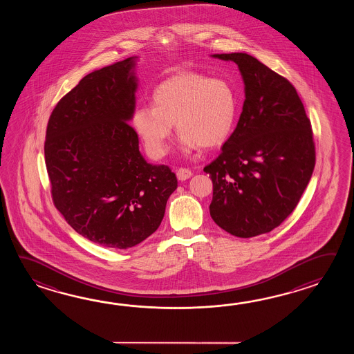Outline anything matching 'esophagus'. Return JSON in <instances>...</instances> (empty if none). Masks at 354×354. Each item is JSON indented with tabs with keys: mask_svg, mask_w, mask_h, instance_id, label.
<instances>
[{
	"mask_svg": "<svg viewBox=\"0 0 354 354\" xmlns=\"http://www.w3.org/2000/svg\"><path fill=\"white\" fill-rule=\"evenodd\" d=\"M192 176V172L188 168H178L177 169V178L180 180H186Z\"/></svg>",
	"mask_w": 354,
	"mask_h": 354,
	"instance_id": "1",
	"label": "esophagus"
}]
</instances>
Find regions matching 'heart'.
<instances>
[{
	"instance_id": "heart-1",
	"label": "heart",
	"mask_w": 354,
	"mask_h": 354,
	"mask_svg": "<svg viewBox=\"0 0 354 354\" xmlns=\"http://www.w3.org/2000/svg\"><path fill=\"white\" fill-rule=\"evenodd\" d=\"M153 105L136 107L131 124L153 158L169 149L174 124L180 134V148L191 153L200 145L214 148L224 143L236 120L238 100L225 80L196 72L174 75L158 84Z\"/></svg>"
}]
</instances>
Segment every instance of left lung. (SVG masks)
<instances>
[{
	"label": "left lung",
	"instance_id": "left-lung-1",
	"mask_svg": "<svg viewBox=\"0 0 354 354\" xmlns=\"http://www.w3.org/2000/svg\"><path fill=\"white\" fill-rule=\"evenodd\" d=\"M238 64L245 100L238 125L203 172L212 220L227 233H270L295 210L315 167L311 124L294 86L247 53L214 54Z\"/></svg>",
	"mask_w": 354,
	"mask_h": 354
}]
</instances>
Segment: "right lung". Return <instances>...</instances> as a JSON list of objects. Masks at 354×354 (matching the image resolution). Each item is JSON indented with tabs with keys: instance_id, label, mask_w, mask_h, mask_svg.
<instances>
[{
	"instance_id": "right-lung-1",
	"label": "right lung",
	"mask_w": 354,
	"mask_h": 354,
	"mask_svg": "<svg viewBox=\"0 0 354 354\" xmlns=\"http://www.w3.org/2000/svg\"><path fill=\"white\" fill-rule=\"evenodd\" d=\"M136 57L83 77L54 107L46 165L55 207L102 247L128 249L158 229L177 188L171 168L148 163L129 125L136 110Z\"/></svg>"
}]
</instances>
